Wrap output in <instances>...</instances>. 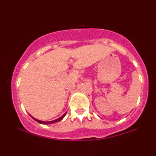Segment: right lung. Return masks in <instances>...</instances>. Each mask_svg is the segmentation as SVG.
Masks as SVG:
<instances>
[{
    "label": "right lung",
    "instance_id": "obj_1",
    "mask_svg": "<svg viewBox=\"0 0 156 156\" xmlns=\"http://www.w3.org/2000/svg\"><path fill=\"white\" fill-rule=\"evenodd\" d=\"M65 115H66V113L65 114H64L62 116V117H59V118H58V119H55V120H53V121H48V122H44V121H41V120H39V119H35L34 117H32V116H31V117L33 118L34 119L35 121H37V122H39V123H41V124H44V125H49V124H53V123H55V122H58V121H61L62 120V119H63V118L65 117Z\"/></svg>",
    "mask_w": 156,
    "mask_h": 156
}]
</instances>
